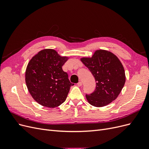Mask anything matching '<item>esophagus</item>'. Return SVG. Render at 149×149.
Returning <instances> with one entry per match:
<instances>
[{
  "instance_id": "1",
  "label": "esophagus",
  "mask_w": 149,
  "mask_h": 149,
  "mask_svg": "<svg viewBox=\"0 0 149 149\" xmlns=\"http://www.w3.org/2000/svg\"><path fill=\"white\" fill-rule=\"evenodd\" d=\"M77 85L78 86H82V82H81V81H79V83H78Z\"/></svg>"
}]
</instances>
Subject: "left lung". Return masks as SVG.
I'll list each match as a JSON object with an SVG mask.
<instances>
[{"label": "left lung", "instance_id": "left-lung-1", "mask_svg": "<svg viewBox=\"0 0 149 149\" xmlns=\"http://www.w3.org/2000/svg\"><path fill=\"white\" fill-rule=\"evenodd\" d=\"M81 61L96 82L94 92L86 94L88 102L95 107H103L114 101L125 82L124 67L118 58L110 52L100 49L91 58H82Z\"/></svg>", "mask_w": 149, "mask_h": 149}]
</instances>
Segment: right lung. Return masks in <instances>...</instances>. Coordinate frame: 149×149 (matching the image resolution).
<instances>
[{
	"label": "right lung",
	"instance_id": "1",
	"mask_svg": "<svg viewBox=\"0 0 149 149\" xmlns=\"http://www.w3.org/2000/svg\"><path fill=\"white\" fill-rule=\"evenodd\" d=\"M68 57L52 49H45L28 63L25 82L31 96L40 105L56 107L63 103L71 86L68 75L62 69Z\"/></svg>",
	"mask_w": 149,
	"mask_h": 149
}]
</instances>
